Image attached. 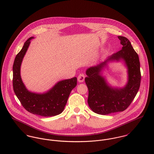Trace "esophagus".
<instances>
[{
  "label": "esophagus",
  "instance_id": "obj_1",
  "mask_svg": "<svg viewBox=\"0 0 154 154\" xmlns=\"http://www.w3.org/2000/svg\"><path fill=\"white\" fill-rule=\"evenodd\" d=\"M85 75L83 74H80L78 77H77V80L79 83H83L85 81Z\"/></svg>",
  "mask_w": 154,
  "mask_h": 154
}]
</instances>
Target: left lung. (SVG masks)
<instances>
[{"instance_id": "left-lung-1", "label": "left lung", "mask_w": 154, "mask_h": 154, "mask_svg": "<svg viewBox=\"0 0 154 154\" xmlns=\"http://www.w3.org/2000/svg\"><path fill=\"white\" fill-rule=\"evenodd\" d=\"M118 37L123 45L122 50L85 71L87 76L85 82L88 90L87 102L92 111L97 114L106 115L124 111L134 99L140 87L141 75L138 55L128 38ZM112 62H122L127 69V82L122 88L112 86L103 75L108 64Z\"/></svg>"}]
</instances>
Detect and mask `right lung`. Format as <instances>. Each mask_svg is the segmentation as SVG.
Segmentation results:
<instances>
[{"instance_id": "right-lung-1", "label": "right lung", "mask_w": 154, "mask_h": 154, "mask_svg": "<svg viewBox=\"0 0 154 154\" xmlns=\"http://www.w3.org/2000/svg\"><path fill=\"white\" fill-rule=\"evenodd\" d=\"M29 38L25 43L14 61L13 87L23 107L29 112L43 117L54 116L63 112L71 90L77 85V77L59 81L50 89L43 93H35L27 89L20 75V67L29 45Z\"/></svg>"}]
</instances>
